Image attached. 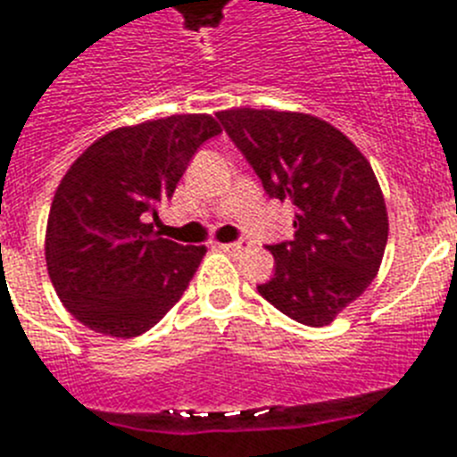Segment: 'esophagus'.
<instances>
[{"instance_id": "esophagus-1", "label": "esophagus", "mask_w": 457, "mask_h": 457, "mask_svg": "<svg viewBox=\"0 0 457 457\" xmlns=\"http://www.w3.org/2000/svg\"><path fill=\"white\" fill-rule=\"evenodd\" d=\"M221 252H228V253H242L245 249L249 247L247 240H237V242H226V245H217Z\"/></svg>"}]
</instances>
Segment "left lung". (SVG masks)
I'll return each instance as SVG.
<instances>
[{
  "mask_svg": "<svg viewBox=\"0 0 457 457\" xmlns=\"http://www.w3.org/2000/svg\"><path fill=\"white\" fill-rule=\"evenodd\" d=\"M265 192L295 205L293 240L270 245L274 277L258 286L293 320L325 327L370 286L389 217L369 160L327 120L300 112H217Z\"/></svg>",
  "mask_w": 457,
  "mask_h": 457,
  "instance_id": "obj_1",
  "label": "left lung"
}]
</instances>
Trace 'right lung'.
<instances>
[{
  "instance_id": "1",
  "label": "right lung",
  "mask_w": 457,
  "mask_h": 457,
  "mask_svg": "<svg viewBox=\"0 0 457 457\" xmlns=\"http://www.w3.org/2000/svg\"><path fill=\"white\" fill-rule=\"evenodd\" d=\"M220 132L208 114L128 125L93 141L66 171L47 217V274L88 329L139 337L183 297L205 247L160 237L148 220Z\"/></svg>"
}]
</instances>
